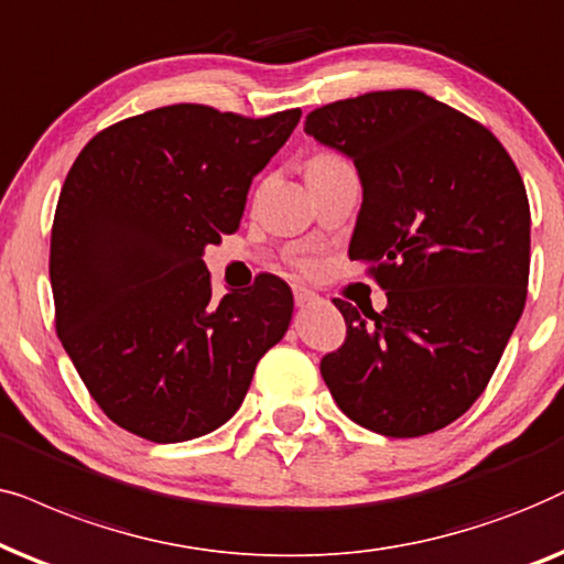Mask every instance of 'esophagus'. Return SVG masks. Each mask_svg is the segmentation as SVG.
Instances as JSON below:
<instances>
[{"mask_svg":"<svg viewBox=\"0 0 564 564\" xmlns=\"http://www.w3.org/2000/svg\"><path fill=\"white\" fill-rule=\"evenodd\" d=\"M317 294H314V291H310V289H294V302H296V306H312L314 302H317Z\"/></svg>","mask_w":564,"mask_h":564,"instance_id":"1","label":"esophagus"}]
</instances>
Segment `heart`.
Wrapping results in <instances>:
<instances>
[{"label":"heart","instance_id":"obj_1","mask_svg":"<svg viewBox=\"0 0 564 564\" xmlns=\"http://www.w3.org/2000/svg\"><path fill=\"white\" fill-rule=\"evenodd\" d=\"M333 164H343V162L337 160V156H333V154H317L310 162V170H314V167H333Z\"/></svg>","mask_w":564,"mask_h":564}]
</instances>
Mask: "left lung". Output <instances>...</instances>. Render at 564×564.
Instances as JSON below:
<instances>
[{
    "mask_svg": "<svg viewBox=\"0 0 564 564\" xmlns=\"http://www.w3.org/2000/svg\"><path fill=\"white\" fill-rule=\"evenodd\" d=\"M304 131L356 164L348 254L387 291L384 312L335 299L348 337L322 379L373 433L441 431L485 392L527 304L523 180L485 126L417 89L325 105Z\"/></svg>",
    "mask_w": 564,
    "mask_h": 564,
    "instance_id": "1",
    "label": "left lung"
}]
</instances>
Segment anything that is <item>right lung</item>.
Here are the masks:
<instances>
[{"label":"right lung","instance_id":"obj_1","mask_svg":"<svg viewBox=\"0 0 564 564\" xmlns=\"http://www.w3.org/2000/svg\"><path fill=\"white\" fill-rule=\"evenodd\" d=\"M299 118L164 105L100 131L72 164L51 229L56 329L116 425L154 444L216 431L286 335V283L262 275L214 302L204 252L239 229L252 177Z\"/></svg>","mask_w":564,"mask_h":564}]
</instances>
